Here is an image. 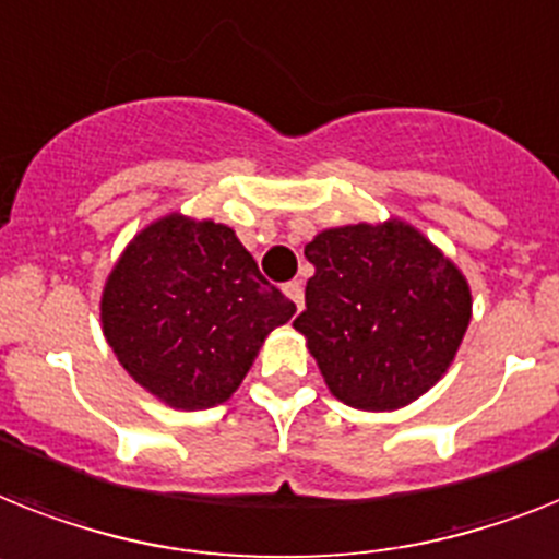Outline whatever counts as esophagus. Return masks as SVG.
<instances>
[{
    "label": "esophagus",
    "instance_id": "1",
    "mask_svg": "<svg viewBox=\"0 0 559 559\" xmlns=\"http://www.w3.org/2000/svg\"><path fill=\"white\" fill-rule=\"evenodd\" d=\"M285 294H288V299L297 306V311L302 308V285L299 283H285Z\"/></svg>",
    "mask_w": 559,
    "mask_h": 559
}]
</instances>
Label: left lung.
<instances>
[{
	"mask_svg": "<svg viewBox=\"0 0 559 559\" xmlns=\"http://www.w3.org/2000/svg\"><path fill=\"white\" fill-rule=\"evenodd\" d=\"M306 257L313 276L294 329L306 334L331 394L366 412L426 394L472 320L463 274L405 223L322 230Z\"/></svg>",
	"mask_w": 559,
	"mask_h": 559,
	"instance_id": "left-lung-1",
	"label": "left lung"
}]
</instances>
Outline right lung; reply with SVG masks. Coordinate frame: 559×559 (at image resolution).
Returning <instances> with one entry per match:
<instances>
[{"mask_svg":"<svg viewBox=\"0 0 559 559\" xmlns=\"http://www.w3.org/2000/svg\"><path fill=\"white\" fill-rule=\"evenodd\" d=\"M294 311L234 230L177 214L133 239L103 294V329L124 371L186 412L225 403Z\"/></svg>","mask_w":559,"mask_h":559,"instance_id":"obj_1","label":"right lung"}]
</instances>
